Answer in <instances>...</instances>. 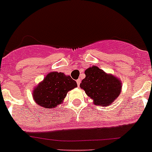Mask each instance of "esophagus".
Returning <instances> with one entry per match:
<instances>
[{
  "label": "esophagus",
  "instance_id": "obj_1",
  "mask_svg": "<svg viewBox=\"0 0 152 152\" xmlns=\"http://www.w3.org/2000/svg\"><path fill=\"white\" fill-rule=\"evenodd\" d=\"M77 86H80V79H77Z\"/></svg>",
  "mask_w": 152,
  "mask_h": 152
}]
</instances>
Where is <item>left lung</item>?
Segmentation results:
<instances>
[{
	"instance_id": "obj_1",
	"label": "left lung",
	"mask_w": 152,
	"mask_h": 152,
	"mask_svg": "<svg viewBox=\"0 0 152 152\" xmlns=\"http://www.w3.org/2000/svg\"><path fill=\"white\" fill-rule=\"evenodd\" d=\"M84 73L86 77L80 87L93 100L94 105L108 106L120 95L121 81L114 75L105 73L96 65L86 69Z\"/></svg>"
}]
</instances>
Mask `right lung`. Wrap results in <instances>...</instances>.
Masks as SVG:
<instances>
[{"label": "right lung", "mask_w": 152, "mask_h": 152, "mask_svg": "<svg viewBox=\"0 0 152 152\" xmlns=\"http://www.w3.org/2000/svg\"><path fill=\"white\" fill-rule=\"evenodd\" d=\"M77 87L75 80L62 72H52L33 90L36 103L46 108H53L61 104L67 93Z\"/></svg>", "instance_id": "1"}]
</instances>
